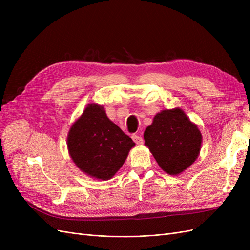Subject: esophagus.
Segmentation results:
<instances>
[{"label":"esophagus","mask_w":250,"mask_h":250,"mask_svg":"<svg viewBox=\"0 0 250 250\" xmlns=\"http://www.w3.org/2000/svg\"><path fill=\"white\" fill-rule=\"evenodd\" d=\"M132 140L134 141L135 144H138V145H142V144L144 143L143 138L140 137V135H138V134H133L132 135Z\"/></svg>","instance_id":"esophagus-1"}]
</instances>
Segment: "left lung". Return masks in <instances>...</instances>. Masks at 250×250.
<instances>
[{"instance_id": "left-lung-1", "label": "left lung", "mask_w": 250, "mask_h": 250, "mask_svg": "<svg viewBox=\"0 0 250 250\" xmlns=\"http://www.w3.org/2000/svg\"><path fill=\"white\" fill-rule=\"evenodd\" d=\"M144 140L158 166L170 175H178L197 160L202 135L186 112L176 107L156 113Z\"/></svg>"}]
</instances>
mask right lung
<instances>
[{
	"instance_id": "1",
	"label": "right lung",
	"mask_w": 250,
	"mask_h": 250,
	"mask_svg": "<svg viewBox=\"0 0 250 250\" xmlns=\"http://www.w3.org/2000/svg\"><path fill=\"white\" fill-rule=\"evenodd\" d=\"M66 145L81 172L108 180L122 167L135 144L107 118L102 105L90 103L71 126Z\"/></svg>"
}]
</instances>
